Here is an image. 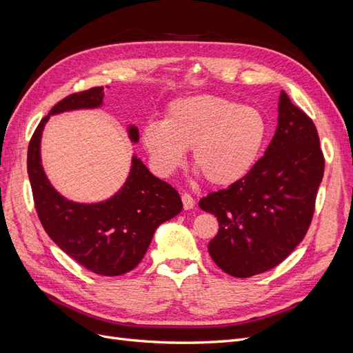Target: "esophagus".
I'll use <instances>...</instances> for the list:
<instances>
[{"instance_id":"obj_1","label":"esophagus","mask_w":353,"mask_h":353,"mask_svg":"<svg viewBox=\"0 0 353 353\" xmlns=\"http://www.w3.org/2000/svg\"><path fill=\"white\" fill-rule=\"evenodd\" d=\"M181 202H183V208L185 210H192L193 207H195V199H193L192 195H189V193H181Z\"/></svg>"}]
</instances>
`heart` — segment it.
Here are the masks:
<instances>
[{"mask_svg": "<svg viewBox=\"0 0 353 353\" xmlns=\"http://www.w3.org/2000/svg\"><path fill=\"white\" fill-rule=\"evenodd\" d=\"M268 123L252 105L215 95H193L170 102L163 121L143 128L142 143L154 168L168 176L192 163L215 186H230L252 172L267 143Z\"/></svg>", "mask_w": 353, "mask_h": 353, "instance_id": "obj_1", "label": "heart"}]
</instances>
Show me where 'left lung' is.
<instances>
[{
  "mask_svg": "<svg viewBox=\"0 0 353 353\" xmlns=\"http://www.w3.org/2000/svg\"><path fill=\"white\" fill-rule=\"evenodd\" d=\"M324 155L314 121L281 90L279 124L264 157L245 179L199 201L219 220L212 261L237 279L286 259L311 224Z\"/></svg>",
  "mask_w": 353,
  "mask_h": 353,
  "instance_id": "1",
  "label": "left lung"
}]
</instances>
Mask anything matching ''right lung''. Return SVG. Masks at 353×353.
Segmentation results:
<instances>
[{"label":"right lung","instance_id":"obj_1","mask_svg":"<svg viewBox=\"0 0 353 353\" xmlns=\"http://www.w3.org/2000/svg\"><path fill=\"white\" fill-rule=\"evenodd\" d=\"M104 86L72 94L55 104L33 133L28 148V174L41 224L54 243L76 263L99 276H121L138 265L148 251L157 227L177 215L179 192L155 177L138 157L132 158L126 183L107 201L79 203L57 192L41 163V136L50 116L64 111L97 108ZM132 142L139 130L129 126Z\"/></svg>","mask_w":353,"mask_h":353}]
</instances>
